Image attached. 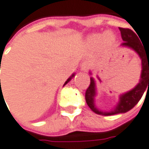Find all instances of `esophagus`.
Returning <instances> with one entry per match:
<instances>
[{
  "instance_id": "obj_1",
  "label": "esophagus",
  "mask_w": 149,
  "mask_h": 149,
  "mask_svg": "<svg viewBox=\"0 0 149 149\" xmlns=\"http://www.w3.org/2000/svg\"><path fill=\"white\" fill-rule=\"evenodd\" d=\"M89 63L88 62H84V63H82V64H81V70H83V71H86L88 69H89Z\"/></svg>"
}]
</instances>
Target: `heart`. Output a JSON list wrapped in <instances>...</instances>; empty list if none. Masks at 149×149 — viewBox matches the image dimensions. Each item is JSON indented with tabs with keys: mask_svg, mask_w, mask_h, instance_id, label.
<instances>
[{
	"mask_svg": "<svg viewBox=\"0 0 149 149\" xmlns=\"http://www.w3.org/2000/svg\"><path fill=\"white\" fill-rule=\"evenodd\" d=\"M102 41H103V44L109 46L116 41V35L112 31H107L105 33H93L88 38V43L93 47L99 46Z\"/></svg>",
	"mask_w": 149,
	"mask_h": 149,
	"instance_id": "b5f03b06",
	"label": "heart"
}]
</instances>
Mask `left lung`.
Segmentation results:
<instances>
[{"instance_id": "1", "label": "left lung", "mask_w": 149, "mask_h": 149, "mask_svg": "<svg viewBox=\"0 0 149 149\" xmlns=\"http://www.w3.org/2000/svg\"><path fill=\"white\" fill-rule=\"evenodd\" d=\"M121 31V37L124 42L121 47H127L133 49L141 59V80L133 89L131 91L121 94L119 97V102L114 108V109L105 112L97 109L94 103V97L96 95V88H95V82L93 78H90V85L86 91V102L88 107L98 115L102 116H112L119 113H125L132 109L139 101L141 99L144 92L149 88V48H145L143 43H141L138 38V35L133 31L128 28L119 27Z\"/></svg>"}]
</instances>
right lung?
<instances>
[{
  "label": "right lung",
  "mask_w": 149,
  "mask_h": 149,
  "mask_svg": "<svg viewBox=\"0 0 149 149\" xmlns=\"http://www.w3.org/2000/svg\"><path fill=\"white\" fill-rule=\"evenodd\" d=\"M0 66H1V63H0ZM0 69H1V68H0ZM73 77H74V74H72V76H71V77H70V78H69V79H68L66 80V82L64 83V85H66V84H67V83H68L69 81H70V79H72ZM0 81H1V80H0Z\"/></svg>",
  "instance_id": "add662e5"
}]
</instances>
